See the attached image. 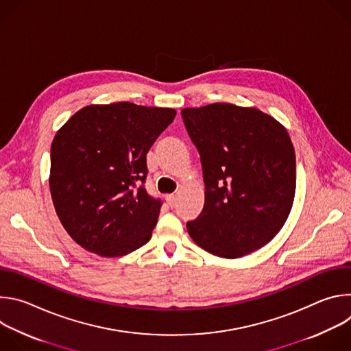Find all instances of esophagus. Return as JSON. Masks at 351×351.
I'll return each mask as SVG.
<instances>
[{
    "label": "esophagus",
    "mask_w": 351,
    "mask_h": 351,
    "mask_svg": "<svg viewBox=\"0 0 351 351\" xmlns=\"http://www.w3.org/2000/svg\"><path fill=\"white\" fill-rule=\"evenodd\" d=\"M165 199H167V203L169 204V207L173 208V207L176 206V203H178V195H175V194H168V195L165 197Z\"/></svg>",
    "instance_id": "obj_1"
}]
</instances>
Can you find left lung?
<instances>
[{
  "label": "left lung",
  "instance_id": "1",
  "mask_svg": "<svg viewBox=\"0 0 351 351\" xmlns=\"http://www.w3.org/2000/svg\"><path fill=\"white\" fill-rule=\"evenodd\" d=\"M202 157L203 213L187 222L193 241L222 258H239L269 243L294 202L295 154L286 128L254 107L215 103L183 108Z\"/></svg>",
  "mask_w": 351,
  "mask_h": 351
}]
</instances>
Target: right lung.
<instances>
[{
    "label": "right lung",
    "instance_id": "right-lung-1",
    "mask_svg": "<svg viewBox=\"0 0 351 351\" xmlns=\"http://www.w3.org/2000/svg\"><path fill=\"white\" fill-rule=\"evenodd\" d=\"M176 117L129 101L75 112L51 144L49 191L68 234L101 257H121L152 237L160 199L143 186L145 154Z\"/></svg>",
    "mask_w": 351,
    "mask_h": 351
}]
</instances>
